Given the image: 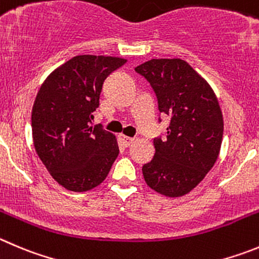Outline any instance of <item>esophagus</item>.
<instances>
[{
	"label": "esophagus",
	"instance_id": "esophagus-1",
	"mask_svg": "<svg viewBox=\"0 0 259 259\" xmlns=\"http://www.w3.org/2000/svg\"><path fill=\"white\" fill-rule=\"evenodd\" d=\"M118 138H120V141L122 142V144H124L125 147H130L135 141L134 138H130V137H127V135H124V134H120L118 135Z\"/></svg>",
	"mask_w": 259,
	"mask_h": 259
}]
</instances>
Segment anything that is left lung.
<instances>
[{"mask_svg": "<svg viewBox=\"0 0 259 259\" xmlns=\"http://www.w3.org/2000/svg\"><path fill=\"white\" fill-rule=\"evenodd\" d=\"M151 83L159 112L171 117L165 139L142 168L147 185L168 198L192 192L213 167L224 135L219 100L207 80L181 59H152L135 67Z\"/></svg>", "mask_w": 259, "mask_h": 259, "instance_id": "8db88e82", "label": "left lung"}]
</instances>
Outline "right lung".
Returning a JSON list of instances; mask_svg holds the SVG:
<instances>
[{
  "label": "right lung",
  "mask_w": 259,
  "mask_h": 259,
  "mask_svg": "<svg viewBox=\"0 0 259 259\" xmlns=\"http://www.w3.org/2000/svg\"><path fill=\"white\" fill-rule=\"evenodd\" d=\"M126 61L79 55L53 70L38 91L31 110L35 152L50 175L70 192L102 184L117 158L115 135L91 124L103 81Z\"/></svg>",
  "instance_id": "right-lung-1"
}]
</instances>
